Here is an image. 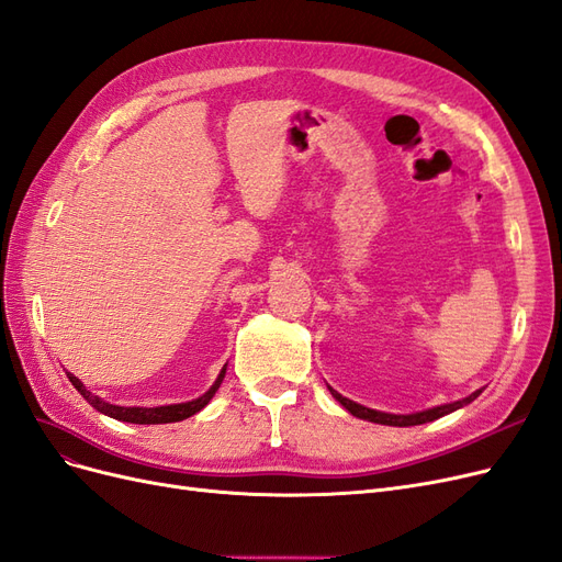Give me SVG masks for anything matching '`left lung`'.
<instances>
[{
	"mask_svg": "<svg viewBox=\"0 0 562 562\" xmlns=\"http://www.w3.org/2000/svg\"><path fill=\"white\" fill-rule=\"evenodd\" d=\"M327 391L333 393V397L344 406V409L348 414H353L356 418H362V420H370V423H379V425H393V428H409V425H423V423H430L435 418H441L447 416L456 409H460V406H465L470 402H474L481 391H474L472 395L462 397L458 402H449V404H439V406H432V409H423V412H416V414H389V412H376V409H370V406H362L353 400H348L344 395H339L333 385H327Z\"/></svg>",
	"mask_w": 562,
	"mask_h": 562,
	"instance_id": "left-lung-1",
	"label": "left lung"
}]
</instances>
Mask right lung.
<instances>
[{"label": "right lung", "mask_w": 562, "mask_h": 562, "mask_svg": "<svg viewBox=\"0 0 562 562\" xmlns=\"http://www.w3.org/2000/svg\"><path fill=\"white\" fill-rule=\"evenodd\" d=\"M225 370H227V364H223V370H221L218 379L214 381V385H211V389H209L204 395H200V397H195V400H190V402L165 404V406H121V404H111V402L102 400L100 395L90 393V391L86 389V385L81 383V379H76L74 374H67V376H69L74 389L79 391L100 414L111 416V418H115V420H125V423L158 425V423H177V420L195 416L200 409H204V406L211 402V397H214L216 391L221 389Z\"/></svg>", "instance_id": "right-lung-1"}]
</instances>
